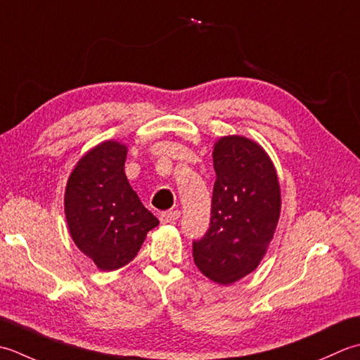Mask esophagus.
Wrapping results in <instances>:
<instances>
[{
    "mask_svg": "<svg viewBox=\"0 0 360 360\" xmlns=\"http://www.w3.org/2000/svg\"><path fill=\"white\" fill-rule=\"evenodd\" d=\"M179 217H180V211H177V210H169V211L161 212V214H160V221H161V224H169V222L177 221Z\"/></svg>",
    "mask_w": 360,
    "mask_h": 360,
    "instance_id": "esophagus-1",
    "label": "esophagus"
}]
</instances>
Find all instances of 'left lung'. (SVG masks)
<instances>
[{"instance_id": "obj_1", "label": "left lung", "mask_w": 360, "mask_h": 360, "mask_svg": "<svg viewBox=\"0 0 360 360\" xmlns=\"http://www.w3.org/2000/svg\"><path fill=\"white\" fill-rule=\"evenodd\" d=\"M212 163L210 229L193 242V256L205 276L226 285L253 272L266 255L280 219L281 194L274 163L252 139L221 138Z\"/></svg>"}]
</instances>
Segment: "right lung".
<instances>
[{
  "instance_id": "1",
  "label": "right lung",
  "mask_w": 360,
  "mask_h": 360,
  "mask_svg": "<svg viewBox=\"0 0 360 360\" xmlns=\"http://www.w3.org/2000/svg\"><path fill=\"white\" fill-rule=\"evenodd\" d=\"M127 148L105 141L79 160L65 191V214L75 244L101 270L135 258L146 234L160 224L124 172Z\"/></svg>"
}]
</instances>
